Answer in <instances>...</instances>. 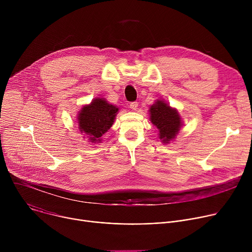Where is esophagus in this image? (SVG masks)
<instances>
[{
  "label": "esophagus",
  "mask_w": 252,
  "mask_h": 252,
  "mask_svg": "<svg viewBox=\"0 0 252 252\" xmlns=\"http://www.w3.org/2000/svg\"><path fill=\"white\" fill-rule=\"evenodd\" d=\"M137 105H138V103L136 101H133V102L129 103V107H130L132 111H136L137 110Z\"/></svg>",
  "instance_id": "1"
}]
</instances>
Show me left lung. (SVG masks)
Listing matches in <instances>:
<instances>
[{
	"instance_id": "obj_1",
	"label": "left lung",
	"mask_w": 252,
	"mask_h": 252,
	"mask_svg": "<svg viewBox=\"0 0 252 252\" xmlns=\"http://www.w3.org/2000/svg\"><path fill=\"white\" fill-rule=\"evenodd\" d=\"M150 121L158 129V137L164 145L173 140L183 126V120L177 110L163 99H157L150 106Z\"/></svg>"
}]
</instances>
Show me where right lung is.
I'll return each instance as SVG.
<instances>
[{
  "label": "right lung",
  "mask_w": 252,
  "mask_h": 252,
  "mask_svg": "<svg viewBox=\"0 0 252 252\" xmlns=\"http://www.w3.org/2000/svg\"><path fill=\"white\" fill-rule=\"evenodd\" d=\"M118 113L119 107L103 97H95L91 103L83 105L77 115L79 130L84 134L83 137L92 143L101 142V136L112 127Z\"/></svg>",
  "instance_id": "right-lung-1"
}]
</instances>
